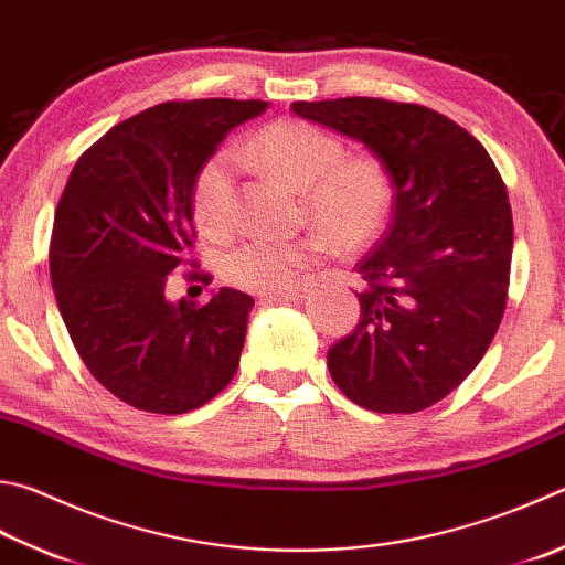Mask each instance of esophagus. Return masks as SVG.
<instances>
[{
  "mask_svg": "<svg viewBox=\"0 0 565 565\" xmlns=\"http://www.w3.org/2000/svg\"><path fill=\"white\" fill-rule=\"evenodd\" d=\"M305 290L300 287H295V290H287V292H278V295H260L263 302H295V300H302Z\"/></svg>",
  "mask_w": 565,
  "mask_h": 565,
  "instance_id": "obj_1",
  "label": "esophagus"
}]
</instances>
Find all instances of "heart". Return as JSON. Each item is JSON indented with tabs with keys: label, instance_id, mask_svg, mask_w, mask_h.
<instances>
[{
	"label": "heart",
	"instance_id": "b5f03b06",
	"mask_svg": "<svg viewBox=\"0 0 565 565\" xmlns=\"http://www.w3.org/2000/svg\"><path fill=\"white\" fill-rule=\"evenodd\" d=\"M243 157L285 184L305 191V209L317 231L337 250H356L374 241L391 211V179L371 154L344 157L337 137L300 120H278L255 135ZM236 196V159L209 157L194 179L191 206L204 231L228 228ZM317 241H248L223 258L228 282L258 292L290 290L319 253Z\"/></svg>",
	"mask_w": 565,
	"mask_h": 565
}]
</instances>
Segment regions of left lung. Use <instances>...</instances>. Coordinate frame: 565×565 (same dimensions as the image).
<instances>
[{"mask_svg":"<svg viewBox=\"0 0 565 565\" xmlns=\"http://www.w3.org/2000/svg\"><path fill=\"white\" fill-rule=\"evenodd\" d=\"M292 113L364 145L393 184L391 226L356 265L361 319L329 349V374L361 408L418 413L472 374L502 322L507 186L470 132L423 105L300 100Z\"/></svg>","mask_w":565,"mask_h":565,"instance_id":"1","label":"left lung"}]
</instances>
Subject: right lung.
I'll return each mask as SVG.
<instances>
[{
    "label": "right lung",
    "instance_id": "obj_1",
    "mask_svg": "<svg viewBox=\"0 0 565 565\" xmlns=\"http://www.w3.org/2000/svg\"><path fill=\"white\" fill-rule=\"evenodd\" d=\"M265 108L231 98L154 105L110 127L73 167L53 218L51 285L83 364L127 406L194 411L236 374L253 297L221 287L199 307L164 290L169 273L194 265L196 172Z\"/></svg>",
    "mask_w": 565,
    "mask_h": 565
}]
</instances>
